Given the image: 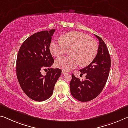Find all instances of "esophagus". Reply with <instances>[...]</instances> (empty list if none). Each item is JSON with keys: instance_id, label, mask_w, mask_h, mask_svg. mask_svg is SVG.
Here are the masks:
<instances>
[{"instance_id": "obj_1", "label": "esophagus", "mask_w": 128, "mask_h": 128, "mask_svg": "<svg viewBox=\"0 0 128 128\" xmlns=\"http://www.w3.org/2000/svg\"><path fill=\"white\" fill-rule=\"evenodd\" d=\"M62 73L63 74H66L68 73V72H66V71H64V70H63L62 71Z\"/></svg>"}]
</instances>
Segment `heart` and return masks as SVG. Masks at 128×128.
<instances>
[{
	"label": "heart",
	"instance_id": "1",
	"mask_svg": "<svg viewBox=\"0 0 128 128\" xmlns=\"http://www.w3.org/2000/svg\"><path fill=\"white\" fill-rule=\"evenodd\" d=\"M72 56L58 58L55 64L64 70L70 71L79 64L85 66L95 59L98 52L96 41L78 31H72L63 35L61 39L50 44V50L56 57L64 56L70 50Z\"/></svg>",
	"mask_w": 128,
	"mask_h": 128
}]
</instances>
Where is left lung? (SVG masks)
<instances>
[{
  "label": "left lung",
  "mask_w": 128,
  "mask_h": 128,
  "mask_svg": "<svg viewBox=\"0 0 128 128\" xmlns=\"http://www.w3.org/2000/svg\"><path fill=\"white\" fill-rule=\"evenodd\" d=\"M94 35L99 40L97 56L91 64L80 70L82 74L86 73V79L80 80L72 74L70 83L72 97L81 102L91 101L101 93L106 83L110 68V56L106 45L100 36Z\"/></svg>",
  "instance_id": "8db88e82"
}]
</instances>
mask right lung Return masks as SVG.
Masks as SVG:
<instances>
[{
  "instance_id": "obj_1",
  "label": "right lung",
  "mask_w": 128,
  "mask_h": 128,
  "mask_svg": "<svg viewBox=\"0 0 128 128\" xmlns=\"http://www.w3.org/2000/svg\"><path fill=\"white\" fill-rule=\"evenodd\" d=\"M54 31H42L31 35L21 45L17 56L18 80L24 93L36 101L52 96L62 72L60 68H50L54 62L49 48ZM42 70L48 71L45 76L41 74Z\"/></svg>"
}]
</instances>
